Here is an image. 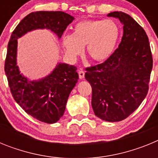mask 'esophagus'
<instances>
[{"label":"esophagus","mask_w":158,"mask_h":158,"mask_svg":"<svg viewBox=\"0 0 158 158\" xmlns=\"http://www.w3.org/2000/svg\"><path fill=\"white\" fill-rule=\"evenodd\" d=\"M78 75H79V78L80 79H83L85 77V72L82 69H80V70L78 71Z\"/></svg>","instance_id":"obj_1"}]
</instances>
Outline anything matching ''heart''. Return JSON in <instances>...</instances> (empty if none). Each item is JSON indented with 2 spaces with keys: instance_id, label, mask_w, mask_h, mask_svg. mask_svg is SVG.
Here are the masks:
<instances>
[{
  "instance_id": "b5f03b06",
  "label": "heart",
  "mask_w": 158,
  "mask_h": 158,
  "mask_svg": "<svg viewBox=\"0 0 158 158\" xmlns=\"http://www.w3.org/2000/svg\"><path fill=\"white\" fill-rule=\"evenodd\" d=\"M119 34V27L112 19H85L74 25L73 35L62 37V46L69 57L81 55L86 47L91 59L104 62L112 55Z\"/></svg>"
}]
</instances>
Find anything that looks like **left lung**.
I'll list each match as a JSON object with an SVG mask.
<instances>
[{"mask_svg": "<svg viewBox=\"0 0 158 158\" xmlns=\"http://www.w3.org/2000/svg\"><path fill=\"white\" fill-rule=\"evenodd\" d=\"M107 16L123 24L118 47L104 62L86 68L92 86L95 115L107 122H118L139 107L149 90L153 58L144 29L131 16L113 12Z\"/></svg>", "mask_w": 158, "mask_h": 158, "instance_id": "left-lung-1", "label": "left lung"}]
</instances>
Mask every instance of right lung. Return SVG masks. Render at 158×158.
<instances>
[{
    "instance_id": "1",
    "label": "right lung",
    "mask_w": 158,
    "mask_h": 158,
    "mask_svg": "<svg viewBox=\"0 0 158 158\" xmlns=\"http://www.w3.org/2000/svg\"><path fill=\"white\" fill-rule=\"evenodd\" d=\"M73 19V16L60 11L31 12L19 22L8 42L5 71L11 93L25 112L46 123H54L63 115L69 93L78 80L77 67L58 63L45 77L29 80L16 65L17 40L36 29H49L60 39Z\"/></svg>"
}]
</instances>
